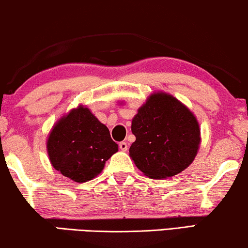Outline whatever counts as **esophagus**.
<instances>
[{
	"instance_id": "obj_1",
	"label": "esophagus",
	"mask_w": 248,
	"mask_h": 248,
	"mask_svg": "<svg viewBox=\"0 0 248 248\" xmlns=\"http://www.w3.org/2000/svg\"><path fill=\"white\" fill-rule=\"evenodd\" d=\"M120 149L123 151V152H126V151H127V143L126 142H121L120 143Z\"/></svg>"
}]
</instances>
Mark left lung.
<instances>
[{
	"label": "left lung",
	"mask_w": 248,
	"mask_h": 248,
	"mask_svg": "<svg viewBox=\"0 0 248 248\" xmlns=\"http://www.w3.org/2000/svg\"><path fill=\"white\" fill-rule=\"evenodd\" d=\"M135 142L130 156L152 179L173 177L195 160L200 145L199 123L191 110L172 95L153 93L132 120Z\"/></svg>",
	"instance_id": "left-lung-1"
}]
</instances>
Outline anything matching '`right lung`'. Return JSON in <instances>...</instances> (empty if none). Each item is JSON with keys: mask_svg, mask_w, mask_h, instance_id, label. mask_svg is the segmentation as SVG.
Wrapping results in <instances>:
<instances>
[{"mask_svg": "<svg viewBox=\"0 0 248 248\" xmlns=\"http://www.w3.org/2000/svg\"><path fill=\"white\" fill-rule=\"evenodd\" d=\"M46 150L57 171L82 184L102 172L106 161L118 151V145L106 125L80 105L53 125Z\"/></svg>", "mask_w": 248, "mask_h": 248, "instance_id": "right-lung-1", "label": "right lung"}]
</instances>
